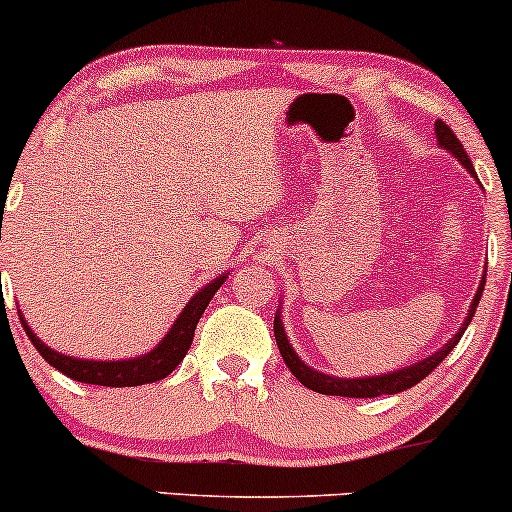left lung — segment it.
<instances>
[{
    "mask_svg": "<svg viewBox=\"0 0 512 512\" xmlns=\"http://www.w3.org/2000/svg\"><path fill=\"white\" fill-rule=\"evenodd\" d=\"M436 137H438L440 149H445L448 154L455 156L457 161H460L462 166L469 170V175H472V178L479 182L477 173H474L472 161L467 158V151H464L460 139L455 137V132H452V129L445 125V122H440V120L436 122ZM484 284H486V272H484V279H481V284H479V291L474 293L472 305H469L467 317H464L462 327L455 334H452V339L448 344L440 346L436 354L426 356L424 361L411 363V366H404L399 370H392V373L368 375V378H337V375H327V373H320V370L310 368L308 363L301 361V356L293 351L289 337H286V332H284V322H281L279 310H276V317H274V337H276V344H279L281 356H284V363L289 366L291 373L296 375L298 380H301V385L308 387V390L320 392V395H337V397L397 395V392H404V390H409V387H414L416 383H421V380H424L433 368L440 366V361H443V358L448 356L452 349H455L457 342L462 339L464 330L469 327V322H472L474 313H477V305H479L481 291H484Z\"/></svg>",
    "mask_w": 512,
    "mask_h": 512,
    "instance_id": "1",
    "label": "left lung"
}]
</instances>
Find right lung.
I'll return each mask as SVG.
<instances>
[{
    "mask_svg": "<svg viewBox=\"0 0 512 512\" xmlns=\"http://www.w3.org/2000/svg\"><path fill=\"white\" fill-rule=\"evenodd\" d=\"M228 274L216 276V279H211L207 286H202V289L187 301L185 308H182V313L175 317L173 327L163 334L161 342H158L154 349L146 351V354L137 358L93 361V358H74V356L60 354V351L50 349L43 339L35 337V332L28 327L26 317L21 315V310H19V317H21L23 330H26L28 339H31L35 349L40 351V356H43L52 368H57L60 373L67 375V378L79 380V383L103 385V387H134V385L156 383V380H163L166 375L173 373V370L178 368V363L185 358L187 351H190L199 317H202L204 310H207L209 301L214 298V293L221 289L223 281L228 279Z\"/></svg>",
    "mask_w": 512,
    "mask_h": 512,
    "instance_id": "obj_1",
    "label": "right lung"
}]
</instances>
